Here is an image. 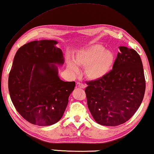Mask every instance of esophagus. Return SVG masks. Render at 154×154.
I'll return each mask as SVG.
<instances>
[{"mask_svg": "<svg viewBox=\"0 0 154 154\" xmlns=\"http://www.w3.org/2000/svg\"><path fill=\"white\" fill-rule=\"evenodd\" d=\"M76 85H77V87H79V88H85L86 87V85L84 84L83 83H82V82H77Z\"/></svg>", "mask_w": 154, "mask_h": 154, "instance_id": "esophagus-1", "label": "esophagus"}]
</instances>
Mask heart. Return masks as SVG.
Returning <instances> with one entry per match:
<instances>
[{"label":"heart","mask_w":154,"mask_h":154,"mask_svg":"<svg viewBox=\"0 0 154 154\" xmlns=\"http://www.w3.org/2000/svg\"><path fill=\"white\" fill-rule=\"evenodd\" d=\"M115 57L112 52L106 50L102 45L95 44L79 51L75 55V62L85 67V75L90 79L95 80L105 76L114 63ZM68 68L74 72L79 68L75 61H68Z\"/></svg>","instance_id":"heart-1"}]
</instances>
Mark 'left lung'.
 <instances>
[{"label":"left lung","mask_w":154,"mask_h":154,"mask_svg":"<svg viewBox=\"0 0 154 154\" xmlns=\"http://www.w3.org/2000/svg\"><path fill=\"white\" fill-rule=\"evenodd\" d=\"M113 69L99 79L86 82L87 104L98 124L114 127L128 121L143 102L146 84L140 57L120 46Z\"/></svg>","instance_id":"8db88e82"}]
</instances>
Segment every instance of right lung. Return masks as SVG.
<instances>
[{
	"label": "right lung",
	"instance_id": "right-lung-1",
	"mask_svg": "<svg viewBox=\"0 0 154 154\" xmlns=\"http://www.w3.org/2000/svg\"><path fill=\"white\" fill-rule=\"evenodd\" d=\"M53 40L34 41L20 47L14 59L8 79L10 98L18 113L29 123L54 125L62 118L75 82L59 79L63 64L60 48Z\"/></svg>",
	"mask_w": 154,
	"mask_h": 154
}]
</instances>
